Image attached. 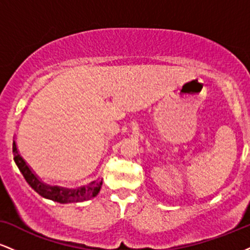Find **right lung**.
Returning <instances> with one entry per match:
<instances>
[{
	"instance_id": "1",
	"label": "right lung",
	"mask_w": 250,
	"mask_h": 250,
	"mask_svg": "<svg viewBox=\"0 0 250 250\" xmlns=\"http://www.w3.org/2000/svg\"><path fill=\"white\" fill-rule=\"evenodd\" d=\"M13 153H14V160L19 167L20 171H21L28 185L30 186L34 190L37 191L41 196L45 197L60 203H68V202H82V201L89 200L91 197L96 196L99 194L100 188H101L102 182H97V181H93L89 183L88 186L80 189H63L56 186H47L41 182L36 177V175L30 170V168L25 165L24 160L22 159L21 155L17 153V148L15 142H13Z\"/></svg>"
}]
</instances>
